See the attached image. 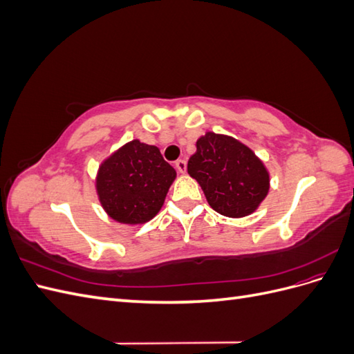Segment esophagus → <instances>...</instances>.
Instances as JSON below:
<instances>
[{
    "instance_id": "1",
    "label": "esophagus",
    "mask_w": 354,
    "mask_h": 354,
    "mask_svg": "<svg viewBox=\"0 0 354 354\" xmlns=\"http://www.w3.org/2000/svg\"><path fill=\"white\" fill-rule=\"evenodd\" d=\"M176 168H177V171L178 173H181V174H185L186 173V160L185 159H178V160H176Z\"/></svg>"
}]
</instances>
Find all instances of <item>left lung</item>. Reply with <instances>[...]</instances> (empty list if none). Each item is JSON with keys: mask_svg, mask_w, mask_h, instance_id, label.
I'll return each mask as SVG.
<instances>
[{"mask_svg": "<svg viewBox=\"0 0 354 354\" xmlns=\"http://www.w3.org/2000/svg\"><path fill=\"white\" fill-rule=\"evenodd\" d=\"M209 203L221 216H250L269 194L270 177L261 159L248 146L224 134L205 133L187 162Z\"/></svg>", "mask_w": 354, "mask_h": 354, "instance_id": "1", "label": "left lung"}]
</instances>
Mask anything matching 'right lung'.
Masks as SVG:
<instances>
[{
	"mask_svg": "<svg viewBox=\"0 0 354 354\" xmlns=\"http://www.w3.org/2000/svg\"><path fill=\"white\" fill-rule=\"evenodd\" d=\"M176 169L156 146L133 140L99 167L95 190L108 216L118 223L143 224L162 208Z\"/></svg>",
	"mask_w": 354,
	"mask_h": 354,
	"instance_id": "obj_1",
	"label": "right lung"
}]
</instances>
